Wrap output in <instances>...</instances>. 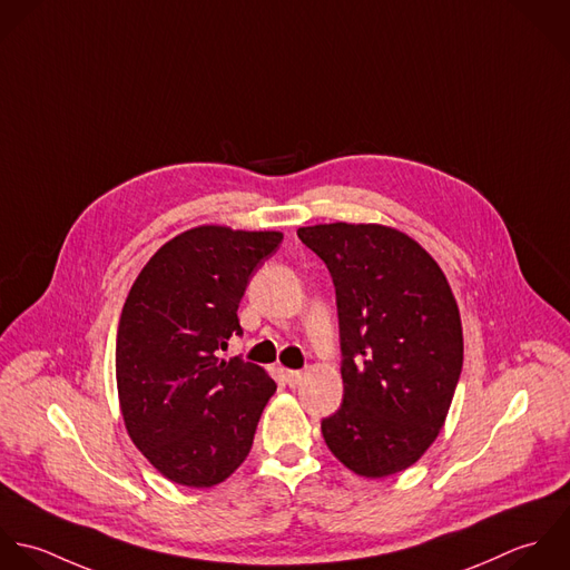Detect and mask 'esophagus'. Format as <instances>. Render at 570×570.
<instances>
[{
    "label": "esophagus",
    "instance_id": "1",
    "mask_svg": "<svg viewBox=\"0 0 570 570\" xmlns=\"http://www.w3.org/2000/svg\"><path fill=\"white\" fill-rule=\"evenodd\" d=\"M302 379H304V372H302V370H286V383H288L291 387H297V385L302 383Z\"/></svg>",
    "mask_w": 570,
    "mask_h": 570
}]
</instances>
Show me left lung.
I'll return each instance as SVG.
<instances>
[{
	"label": "left lung",
	"mask_w": 570,
	"mask_h": 570,
	"mask_svg": "<svg viewBox=\"0 0 570 570\" xmlns=\"http://www.w3.org/2000/svg\"><path fill=\"white\" fill-rule=\"evenodd\" d=\"M299 239L328 266L340 315L342 407L322 421L347 469L383 478L436 441L462 370L452 288L432 255L381 225H317Z\"/></svg>",
	"instance_id": "1"
}]
</instances>
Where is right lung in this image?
Listing matches in <instances>:
<instances>
[{"instance_id":"1","label":"right lung","mask_w":570,"mask_h":570,"mask_svg":"<svg viewBox=\"0 0 570 570\" xmlns=\"http://www.w3.org/2000/svg\"><path fill=\"white\" fill-rule=\"evenodd\" d=\"M277 230L189 228L138 273L116 331V385L129 439L169 480L214 487L250 452L277 390L242 356L220 358L242 335L237 306L282 244Z\"/></svg>"}]
</instances>
